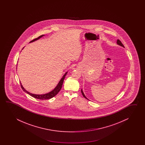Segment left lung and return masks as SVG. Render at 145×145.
<instances>
[{"mask_svg": "<svg viewBox=\"0 0 145 145\" xmlns=\"http://www.w3.org/2000/svg\"><path fill=\"white\" fill-rule=\"evenodd\" d=\"M117 44H118V45H119V46H122V47H123V48H124V46H123V44L122 43V42H121L119 40V39H118L117 41ZM81 93H82V95H83V97H84V98H86V99H88L86 98V96H85V95H84V93H83L82 89H81Z\"/></svg>", "mask_w": 145, "mask_h": 145, "instance_id": "1", "label": "left lung"}]
</instances>
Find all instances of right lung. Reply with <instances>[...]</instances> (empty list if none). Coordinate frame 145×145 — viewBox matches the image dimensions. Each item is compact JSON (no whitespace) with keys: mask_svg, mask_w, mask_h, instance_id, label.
Segmentation results:
<instances>
[{"mask_svg":"<svg viewBox=\"0 0 145 145\" xmlns=\"http://www.w3.org/2000/svg\"><path fill=\"white\" fill-rule=\"evenodd\" d=\"M44 36V35L40 36L39 37H38V38H36V39H35L34 40H33L32 41H30L29 43L33 42H34V41H36V40L39 39L40 38L43 37ZM24 48L22 49V50L24 49ZM16 69H17V68H16ZM67 74V71L64 74V76H63L62 78H61V79L59 81V82L58 83V84H57V85L56 86V88H55L54 89H53L52 91H51V92L48 93H46V94H32V93H31L29 92H28L27 91H26V89H25L24 88V87L22 86L21 82H20V83H21V88H22L24 92L28 94L29 95H31V96L35 98V99H42V100H44V99H51V98H52L53 97H54V96L56 95L57 94V93L59 92V91L61 90V88H62V85H63V81H64V79H65V76H66V75Z\"/></svg>","mask_w":145,"mask_h":145,"instance_id":"right-lung-1","label":"right lung"}]
</instances>
